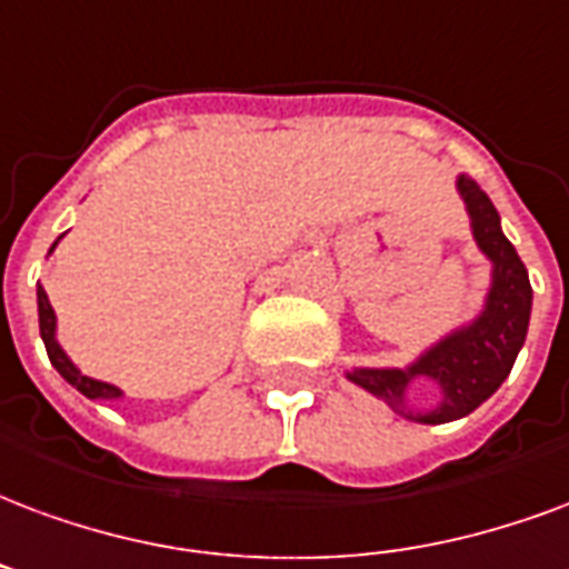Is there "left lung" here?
Returning <instances> with one entry per match:
<instances>
[{
    "label": "left lung",
    "instance_id": "obj_1",
    "mask_svg": "<svg viewBox=\"0 0 569 569\" xmlns=\"http://www.w3.org/2000/svg\"><path fill=\"white\" fill-rule=\"evenodd\" d=\"M458 196L465 199L473 241L491 262V286L477 319L449 331L407 368H352L347 380L386 401L410 422L443 425L473 413L507 380L525 347L531 322V280L516 247L500 231V217L477 180L458 174ZM413 379H431L441 389V401L431 411H416L406 403Z\"/></svg>",
    "mask_w": 569,
    "mask_h": 569
}]
</instances>
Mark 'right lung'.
Instances as JSON below:
<instances>
[{
  "instance_id": "obj_1",
  "label": "right lung",
  "mask_w": 569,
  "mask_h": 569,
  "mask_svg": "<svg viewBox=\"0 0 569 569\" xmlns=\"http://www.w3.org/2000/svg\"><path fill=\"white\" fill-rule=\"evenodd\" d=\"M60 241L62 234L53 241V247ZM53 247H50V252H53ZM38 328H41V340H44V349H48L50 365L60 370L62 380L71 382V386L81 391V395H87L90 401H120V398H123V391L117 389V386L92 380V377H87V373H81V370L71 365V359L66 356V349H62L60 340H57V313H53V307H50L48 301V292H44L41 286H38Z\"/></svg>"
}]
</instances>
